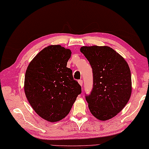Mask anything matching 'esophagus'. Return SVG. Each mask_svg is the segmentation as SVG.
Listing matches in <instances>:
<instances>
[{
	"label": "esophagus",
	"instance_id": "34e87169",
	"mask_svg": "<svg viewBox=\"0 0 149 149\" xmlns=\"http://www.w3.org/2000/svg\"><path fill=\"white\" fill-rule=\"evenodd\" d=\"M78 84H79L81 86H82L83 82H82V80H79L78 81Z\"/></svg>",
	"mask_w": 149,
	"mask_h": 149
}]
</instances>
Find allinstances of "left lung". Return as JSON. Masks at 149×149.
Returning <instances> with one entry per match:
<instances>
[{"label":"left lung","mask_w":149,"mask_h":149,"mask_svg":"<svg viewBox=\"0 0 149 149\" xmlns=\"http://www.w3.org/2000/svg\"><path fill=\"white\" fill-rule=\"evenodd\" d=\"M80 52L93 70V89L86 96L89 110L97 119H110L124 108L130 98L129 66L119 53L108 46L82 47Z\"/></svg>","instance_id":"obj_1"}]
</instances>
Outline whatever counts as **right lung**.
<instances>
[{"mask_svg":"<svg viewBox=\"0 0 149 149\" xmlns=\"http://www.w3.org/2000/svg\"><path fill=\"white\" fill-rule=\"evenodd\" d=\"M71 51L50 45L30 61L24 77V93L38 116L49 122L65 117L82 89L67 67Z\"/></svg>","mask_w":149,"mask_h":149,"instance_id":"obj_1","label":"right lung"}]
</instances>
